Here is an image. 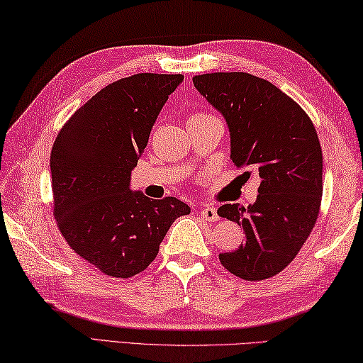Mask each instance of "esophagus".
Here are the masks:
<instances>
[{
    "label": "esophagus",
    "instance_id": "34e87169",
    "mask_svg": "<svg viewBox=\"0 0 363 363\" xmlns=\"http://www.w3.org/2000/svg\"><path fill=\"white\" fill-rule=\"evenodd\" d=\"M200 216L203 217L204 220H208V222H216V220H219V214H217V209H216V208H213V206H206V208H203V209L200 211Z\"/></svg>",
    "mask_w": 363,
    "mask_h": 363
}]
</instances>
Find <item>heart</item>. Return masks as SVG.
I'll return each mask as SVG.
<instances>
[{"instance_id": "obj_1", "label": "heart", "mask_w": 363, "mask_h": 363, "mask_svg": "<svg viewBox=\"0 0 363 363\" xmlns=\"http://www.w3.org/2000/svg\"><path fill=\"white\" fill-rule=\"evenodd\" d=\"M195 116H201V114H195Z\"/></svg>"}]
</instances>
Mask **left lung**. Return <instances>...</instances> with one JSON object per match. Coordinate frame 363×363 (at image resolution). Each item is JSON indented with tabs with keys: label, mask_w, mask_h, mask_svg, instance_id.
<instances>
[{
	"label": "left lung",
	"mask_w": 363,
	"mask_h": 363,
	"mask_svg": "<svg viewBox=\"0 0 363 363\" xmlns=\"http://www.w3.org/2000/svg\"><path fill=\"white\" fill-rule=\"evenodd\" d=\"M200 94L225 118L230 159L260 176L257 200L217 209L242 225L246 242L219 255L230 273L262 281L282 272L305 245L322 199V149L298 104L276 85L247 72L194 77Z\"/></svg>",
	"instance_id": "8db88e82"
}]
</instances>
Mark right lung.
Here are the masks:
<instances>
[{"mask_svg":"<svg viewBox=\"0 0 363 363\" xmlns=\"http://www.w3.org/2000/svg\"><path fill=\"white\" fill-rule=\"evenodd\" d=\"M182 74L141 72L106 85L79 108L50 154L54 214L71 249L100 272L130 278L149 267L177 217L174 196L147 199L130 187L131 171Z\"/></svg>","mask_w":363,"mask_h":363,"instance_id":"1","label":"right lung"}]
</instances>
